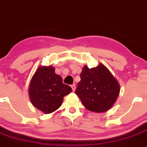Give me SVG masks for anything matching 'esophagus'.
Returning <instances> with one entry per match:
<instances>
[{
    "label": "esophagus",
    "instance_id": "1",
    "mask_svg": "<svg viewBox=\"0 0 147 147\" xmlns=\"http://www.w3.org/2000/svg\"><path fill=\"white\" fill-rule=\"evenodd\" d=\"M71 88H72V90H73V91H75V89H76V86H75V84H72V85L71 86Z\"/></svg>",
    "mask_w": 147,
    "mask_h": 147
}]
</instances>
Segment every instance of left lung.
I'll return each instance as SVG.
<instances>
[{
	"instance_id": "left-lung-1",
	"label": "left lung",
	"mask_w": 147,
	"mask_h": 147,
	"mask_svg": "<svg viewBox=\"0 0 147 147\" xmlns=\"http://www.w3.org/2000/svg\"><path fill=\"white\" fill-rule=\"evenodd\" d=\"M75 93L88 111L104 113L111 109L119 96L120 86L104 65L84 66Z\"/></svg>"
}]
</instances>
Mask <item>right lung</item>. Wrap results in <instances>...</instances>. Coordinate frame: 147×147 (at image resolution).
Listing matches in <instances>:
<instances>
[{"instance_id": "obj_1", "label": "right lung", "mask_w": 147, "mask_h": 147, "mask_svg": "<svg viewBox=\"0 0 147 147\" xmlns=\"http://www.w3.org/2000/svg\"><path fill=\"white\" fill-rule=\"evenodd\" d=\"M72 91L71 87L62 82L52 65L41 66L30 80L28 88L32 105L45 114L55 112L61 106L63 97Z\"/></svg>"}]
</instances>
